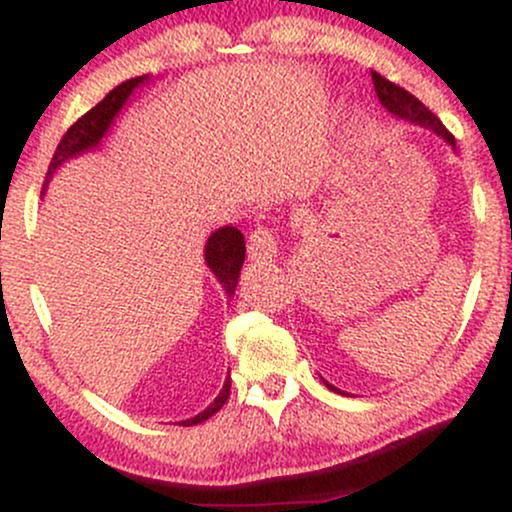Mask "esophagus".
<instances>
[{
	"label": "esophagus",
	"mask_w": 512,
	"mask_h": 512,
	"mask_svg": "<svg viewBox=\"0 0 512 512\" xmlns=\"http://www.w3.org/2000/svg\"><path fill=\"white\" fill-rule=\"evenodd\" d=\"M248 252L255 260H269L276 252V231L272 226H257L248 238Z\"/></svg>",
	"instance_id": "34e87169"
}]
</instances>
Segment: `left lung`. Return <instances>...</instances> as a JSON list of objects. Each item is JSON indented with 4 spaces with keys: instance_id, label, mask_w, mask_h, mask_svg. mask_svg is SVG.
I'll return each instance as SVG.
<instances>
[{
    "instance_id": "8db88e82",
    "label": "left lung",
    "mask_w": 512,
    "mask_h": 512,
    "mask_svg": "<svg viewBox=\"0 0 512 512\" xmlns=\"http://www.w3.org/2000/svg\"><path fill=\"white\" fill-rule=\"evenodd\" d=\"M370 76H373V86H375V93H378L380 103H383L392 115L402 117V120L416 122V125H424L428 129H433V132L440 134L445 142L455 146V137H452V134L448 132V127H445L443 122H440L438 117L433 115L431 110H428L426 105L419 101V98L411 96L407 88L397 86L395 81L385 79V76L380 72H370ZM325 385L330 387V390L337 392V387H334V385H330V383H325Z\"/></svg>"
}]
</instances>
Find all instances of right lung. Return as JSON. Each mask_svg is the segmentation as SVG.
I'll return each mask as SVG.
<instances>
[{"instance_id":"add662e5","label":"right lung","mask_w":512,"mask_h":512,"mask_svg":"<svg viewBox=\"0 0 512 512\" xmlns=\"http://www.w3.org/2000/svg\"><path fill=\"white\" fill-rule=\"evenodd\" d=\"M142 81H144V76L125 81V84L113 88V91H110L108 96H105L103 101L96 105V108H91L88 113L81 115L79 120H76L74 125L64 132L60 144H57L55 156H52V161L48 166V175H45V178H50V175L55 173V170L60 168L64 161H67V158L81 154V151L91 149V146H96L98 142H101L103 134L108 132L110 122H113V117L120 113V108L125 105L129 93L142 84ZM204 260H207L211 272L216 274V279L221 281L223 291H226L228 298H231L233 293H236L240 267H243V260H245V236L238 231L236 226L219 228V231L209 238L207 250H204ZM228 395H231V380H226V383H223V390L219 392V397H216L214 402H211L209 407L202 411V414H197L195 419L182 421V426H195V424H202V421L211 419V416H214L216 411H219L223 404L228 402Z\"/></svg>"}]
</instances>
